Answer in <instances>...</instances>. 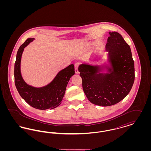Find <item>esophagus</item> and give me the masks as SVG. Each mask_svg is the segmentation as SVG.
Listing matches in <instances>:
<instances>
[{"label": "esophagus", "instance_id": "1", "mask_svg": "<svg viewBox=\"0 0 151 151\" xmlns=\"http://www.w3.org/2000/svg\"><path fill=\"white\" fill-rule=\"evenodd\" d=\"M79 63H76L75 64V71L76 73H79V70H78V68H79Z\"/></svg>", "mask_w": 151, "mask_h": 151}]
</instances>
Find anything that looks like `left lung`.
<instances>
[{
    "mask_svg": "<svg viewBox=\"0 0 151 151\" xmlns=\"http://www.w3.org/2000/svg\"><path fill=\"white\" fill-rule=\"evenodd\" d=\"M106 51L112 65L109 73H100L99 65L82 64L79 67L82 86L87 99L94 105L109 106L129 93L135 80L134 62L129 45L117 32H109Z\"/></svg>",
    "mask_w": 151,
    "mask_h": 151,
    "instance_id": "8db88e82",
    "label": "left lung"
}]
</instances>
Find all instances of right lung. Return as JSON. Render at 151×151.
<instances>
[{
	"instance_id": "add662e5",
	"label": "right lung",
	"mask_w": 151,
	"mask_h": 151,
	"mask_svg": "<svg viewBox=\"0 0 151 151\" xmlns=\"http://www.w3.org/2000/svg\"><path fill=\"white\" fill-rule=\"evenodd\" d=\"M34 38H28L20 46L14 63V83L22 98L31 106L40 110L52 109L58 107L65 95L66 86L75 74L74 65H70L60 71L50 84L41 88L28 85L22 79L20 72V62L24 48Z\"/></svg>"
}]
</instances>
